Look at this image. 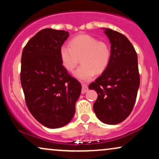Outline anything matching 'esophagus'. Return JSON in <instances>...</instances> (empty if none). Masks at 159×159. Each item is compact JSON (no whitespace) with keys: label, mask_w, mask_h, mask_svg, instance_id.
I'll use <instances>...</instances> for the list:
<instances>
[{"label":"esophagus","mask_w":159,"mask_h":159,"mask_svg":"<svg viewBox=\"0 0 159 159\" xmlns=\"http://www.w3.org/2000/svg\"><path fill=\"white\" fill-rule=\"evenodd\" d=\"M82 86V90H81V93H85L86 92H87V90H88V86L87 84H81Z\"/></svg>","instance_id":"esophagus-1"}]
</instances>
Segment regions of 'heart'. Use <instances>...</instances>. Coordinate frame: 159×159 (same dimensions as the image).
I'll list each match as a JSON object with an SVG mask.
<instances>
[{"instance_id":"1","label":"heart","mask_w":159,"mask_h":159,"mask_svg":"<svg viewBox=\"0 0 159 159\" xmlns=\"http://www.w3.org/2000/svg\"><path fill=\"white\" fill-rule=\"evenodd\" d=\"M61 63L66 70L72 72L81 60V66L75 76L83 81H90L96 73L106 70L111 59L109 45L88 34H81L69 41V46L60 48Z\"/></svg>"}]
</instances>
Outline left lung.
I'll return each mask as SVG.
<instances>
[{
  "label": "left lung",
  "instance_id": "left-lung-1",
  "mask_svg": "<svg viewBox=\"0 0 159 159\" xmlns=\"http://www.w3.org/2000/svg\"><path fill=\"white\" fill-rule=\"evenodd\" d=\"M105 29L111 43V59L106 70L89 85L98 98L93 105L102 123L115 125L132 112L140 86L138 56L126 36L111 29Z\"/></svg>",
  "mask_w": 159,
  "mask_h": 159
}]
</instances>
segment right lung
Here are the masks:
<instances>
[{
    "label": "right lung",
    "mask_w": 159,
    "mask_h": 159,
    "mask_svg": "<svg viewBox=\"0 0 159 159\" xmlns=\"http://www.w3.org/2000/svg\"><path fill=\"white\" fill-rule=\"evenodd\" d=\"M69 32L45 28L27 42L21 54V84L29 111L45 127L71 121L81 85L61 63L60 48Z\"/></svg>",
    "instance_id": "obj_1"
}]
</instances>
